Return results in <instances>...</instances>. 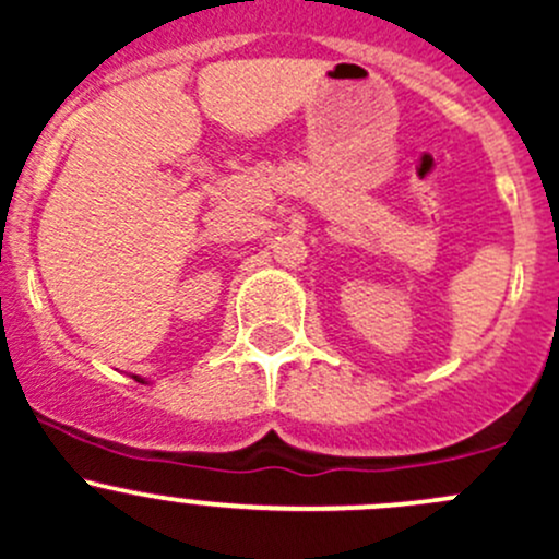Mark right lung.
Listing matches in <instances>:
<instances>
[{
	"mask_svg": "<svg viewBox=\"0 0 559 559\" xmlns=\"http://www.w3.org/2000/svg\"><path fill=\"white\" fill-rule=\"evenodd\" d=\"M132 379H134V381H140V384H145V379H140V376H132Z\"/></svg>",
	"mask_w": 559,
	"mask_h": 559,
	"instance_id": "obj_1",
	"label": "right lung"
}]
</instances>
